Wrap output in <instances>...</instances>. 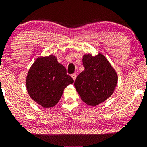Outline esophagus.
<instances>
[{
  "label": "esophagus",
  "mask_w": 147,
  "mask_h": 147,
  "mask_svg": "<svg viewBox=\"0 0 147 147\" xmlns=\"http://www.w3.org/2000/svg\"><path fill=\"white\" fill-rule=\"evenodd\" d=\"M76 76H77V75H76V73L71 74V77H72V78H73L74 80L76 79Z\"/></svg>",
  "instance_id": "1"
}]
</instances>
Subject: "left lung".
Returning <instances> with one entry per match:
<instances>
[{
    "mask_svg": "<svg viewBox=\"0 0 147 147\" xmlns=\"http://www.w3.org/2000/svg\"><path fill=\"white\" fill-rule=\"evenodd\" d=\"M83 64L85 69L76 78L74 86L85 103L98 105L113 94L117 85V74L101 53L94 57L84 55Z\"/></svg>",
    "mask_w": 147,
    "mask_h": 147,
    "instance_id": "obj_1",
    "label": "left lung"
}]
</instances>
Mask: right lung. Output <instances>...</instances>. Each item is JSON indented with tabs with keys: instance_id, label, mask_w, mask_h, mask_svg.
Wrapping results in <instances>:
<instances>
[{
	"instance_id": "right-lung-1",
	"label": "right lung",
	"mask_w": 147,
	"mask_h": 147,
	"mask_svg": "<svg viewBox=\"0 0 147 147\" xmlns=\"http://www.w3.org/2000/svg\"><path fill=\"white\" fill-rule=\"evenodd\" d=\"M74 83L53 55L38 57L29 69L26 86L31 98L44 108L58 103L66 87Z\"/></svg>"
}]
</instances>
